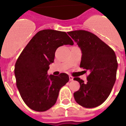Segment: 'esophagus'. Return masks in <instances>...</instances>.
<instances>
[{
    "mask_svg": "<svg viewBox=\"0 0 126 126\" xmlns=\"http://www.w3.org/2000/svg\"><path fill=\"white\" fill-rule=\"evenodd\" d=\"M73 80H74V78L71 76H69V81H73Z\"/></svg>",
    "mask_w": 126,
    "mask_h": 126,
    "instance_id": "esophagus-1",
    "label": "esophagus"
}]
</instances>
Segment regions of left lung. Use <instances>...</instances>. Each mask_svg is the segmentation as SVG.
<instances>
[{
	"label": "left lung",
	"instance_id": "left-lung-1",
	"mask_svg": "<svg viewBox=\"0 0 126 126\" xmlns=\"http://www.w3.org/2000/svg\"><path fill=\"white\" fill-rule=\"evenodd\" d=\"M67 33L81 49L80 67L90 72L86 83L79 78H74L80 84L79 90L74 93V98L85 108L98 107L108 98L116 80L118 64L115 53L91 32L76 30Z\"/></svg>",
	"mask_w": 126,
	"mask_h": 126
}]
</instances>
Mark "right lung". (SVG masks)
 Masks as SVG:
<instances>
[{"label": "right lung", "mask_w": 126, "mask_h": 126, "mask_svg": "<svg viewBox=\"0 0 126 126\" xmlns=\"http://www.w3.org/2000/svg\"><path fill=\"white\" fill-rule=\"evenodd\" d=\"M74 42L65 32L43 30L29 42L15 65L16 85L27 106L36 111H45L55 105L59 90L69 81L67 74L48 76L56 50Z\"/></svg>", "instance_id": "1"}]
</instances>
